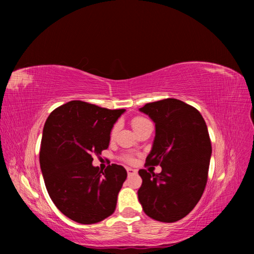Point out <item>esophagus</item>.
Instances as JSON below:
<instances>
[{
  "instance_id": "1",
  "label": "esophagus",
  "mask_w": 254,
  "mask_h": 254,
  "mask_svg": "<svg viewBox=\"0 0 254 254\" xmlns=\"http://www.w3.org/2000/svg\"><path fill=\"white\" fill-rule=\"evenodd\" d=\"M127 171L128 176H134V175L137 174V170L133 169V168H127Z\"/></svg>"
}]
</instances>
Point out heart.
Returning <instances> with one entry per match:
<instances>
[{
	"label": "heart",
	"mask_w": 254,
	"mask_h": 254,
	"mask_svg": "<svg viewBox=\"0 0 254 254\" xmlns=\"http://www.w3.org/2000/svg\"><path fill=\"white\" fill-rule=\"evenodd\" d=\"M147 122H149L146 118H143V117H134L133 119H132V121H131V124H132V127H133V128L135 131H137L138 128H141L144 124H146ZM118 124H115V126H113V127L111 128V131H110V136L111 137H113L116 135V133H117V131H118ZM123 160L124 161H127V163H132L133 161V157H131V156H123Z\"/></svg>",
	"instance_id": "heart-1"
}]
</instances>
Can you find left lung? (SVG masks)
<instances>
[{
    "instance_id": "obj_1",
    "label": "left lung",
    "mask_w": 254,
    "mask_h": 254,
    "mask_svg": "<svg viewBox=\"0 0 254 254\" xmlns=\"http://www.w3.org/2000/svg\"><path fill=\"white\" fill-rule=\"evenodd\" d=\"M139 110L156 127L145 165H160L161 172L138 171V201L150 218L175 223L195 207L206 187L212 155L206 123L197 109L175 98L148 102Z\"/></svg>"
}]
</instances>
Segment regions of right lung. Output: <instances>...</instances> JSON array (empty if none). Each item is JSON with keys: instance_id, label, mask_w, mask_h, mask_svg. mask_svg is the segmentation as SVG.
Masks as SVG:
<instances>
[{"instance_id": "obj_1", "label": "right lung", "mask_w": 254, "mask_h": 254, "mask_svg": "<svg viewBox=\"0 0 254 254\" xmlns=\"http://www.w3.org/2000/svg\"><path fill=\"white\" fill-rule=\"evenodd\" d=\"M124 111L73 100L47 119L39 155L42 176L52 202L74 222L96 224L115 212L127 170L112 164L102 171L91 163L109 146L111 128Z\"/></svg>"}]
</instances>
